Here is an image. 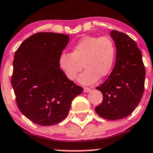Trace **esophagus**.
Wrapping results in <instances>:
<instances>
[{"instance_id":"esophagus-1","label":"esophagus","mask_w":153,"mask_h":153,"mask_svg":"<svg viewBox=\"0 0 153 153\" xmlns=\"http://www.w3.org/2000/svg\"><path fill=\"white\" fill-rule=\"evenodd\" d=\"M91 90V89L89 88V87H84V93H88Z\"/></svg>"}]
</instances>
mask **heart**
I'll return each instance as SVG.
<instances>
[{
    "label": "heart",
    "instance_id": "b5f03b06",
    "mask_svg": "<svg viewBox=\"0 0 153 153\" xmlns=\"http://www.w3.org/2000/svg\"><path fill=\"white\" fill-rule=\"evenodd\" d=\"M116 54V46L110 37L86 36L73 45L71 53L60 54L58 64L69 81L76 79L83 66L86 70L78 81L83 84H90L111 72Z\"/></svg>",
    "mask_w": 153,
    "mask_h": 153
}]
</instances>
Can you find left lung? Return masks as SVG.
Returning <instances> with one entry per match:
<instances>
[{"mask_svg":"<svg viewBox=\"0 0 153 153\" xmlns=\"http://www.w3.org/2000/svg\"><path fill=\"white\" fill-rule=\"evenodd\" d=\"M116 45L115 66L103 84L96 87L103 95L96 107L98 115L110 120L126 117L140 102L145 82V67L136 42L124 33L111 32Z\"/></svg>","mask_w":153,"mask_h":153,"instance_id":"8db88e82","label":"left lung"}]
</instances>
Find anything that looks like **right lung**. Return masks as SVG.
Instances as JSON below:
<instances>
[{
	"mask_svg": "<svg viewBox=\"0 0 153 153\" xmlns=\"http://www.w3.org/2000/svg\"><path fill=\"white\" fill-rule=\"evenodd\" d=\"M68 35L40 32L28 37L16 51L11 83L18 108L34 123L51 126L67 117L82 87L66 78L58 64Z\"/></svg>",
	"mask_w": 153,
	"mask_h": 153,
	"instance_id": "right-lung-1",
	"label": "right lung"
}]
</instances>
